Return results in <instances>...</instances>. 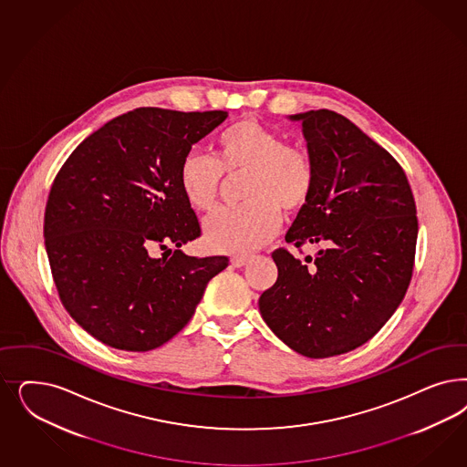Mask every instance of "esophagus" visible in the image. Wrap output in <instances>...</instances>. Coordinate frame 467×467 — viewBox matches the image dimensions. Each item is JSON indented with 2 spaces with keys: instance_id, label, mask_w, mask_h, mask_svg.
Returning <instances> with one entry per match:
<instances>
[{
  "instance_id": "1",
  "label": "esophagus",
  "mask_w": 467,
  "mask_h": 467,
  "mask_svg": "<svg viewBox=\"0 0 467 467\" xmlns=\"http://www.w3.org/2000/svg\"><path fill=\"white\" fill-rule=\"evenodd\" d=\"M247 261H249V256H234L230 259V263H232L235 268H242V266H245V265H247Z\"/></svg>"
}]
</instances>
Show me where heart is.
I'll use <instances>...</instances> for the list:
<instances>
[{"label":"heart","instance_id":"1","mask_svg":"<svg viewBox=\"0 0 467 467\" xmlns=\"http://www.w3.org/2000/svg\"><path fill=\"white\" fill-rule=\"evenodd\" d=\"M223 175H245L235 210L216 211L204 223L211 249L247 254L275 237L280 211L297 214L309 204L317 171L302 148L288 146L280 132L253 119L235 121L218 136V160L191 150L183 156L179 182L185 201L201 213L216 206Z\"/></svg>","mask_w":467,"mask_h":467}]
</instances>
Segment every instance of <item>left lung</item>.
<instances>
[{
	"label": "left lung",
	"instance_id": "8db88e82",
	"mask_svg": "<svg viewBox=\"0 0 467 467\" xmlns=\"http://www.w3.org/2000/svg\"><path fill=\"white\" fill-rule=\"evenodd\" d=\"M301 121L317 187L285 241L327 249L304 261L276 249L275 285L259 297L271 331L311 359L366 344L390 319L410 284L418 216L402 166L352 121L330 111Z\"/></svg>",
	"mask_w": 467,
	"mask_h": 467
}]
</instances>
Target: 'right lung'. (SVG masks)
<instances>
[{
	"mask_svg": "<svg viewBox=\"0 0 467 467\" xmlns=\"http://www.w3.org/2000/svg\"><path fill=\"white\" fill-rule=\"evenodd\" d=\"M226 117L137 108L84 139L53 182L45 213L53 280L68 315L106 346H163L228 266L226 256L182 253L201 225L179 182L183 156ZM156 248L167 256L150 257Z\"/></svg>",
	"mask_w": 467,
	"mask_h": 467,
	"instance_id": "right-lung-1",
	"label": "right lung"
}]
</instances>
